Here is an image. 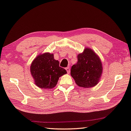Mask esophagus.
Masks as SVG:
<instances>
[{
	"label": "esophagus",
	"mask_w": 131,
	"mask_h": 131,
	"mask_svg": "<svg viewBox=\"0 0 131 131\" xmlns=\"http://www.w3.org/2000/svg\"><path fill=\"white\" fill-rule=\"evenodd\" d=\"M66 70L67 71V73H68V74H69L70 73V67H67V68H66Z\"/></svg>",
	"instance_id": "34e87169"
}]
</instances>
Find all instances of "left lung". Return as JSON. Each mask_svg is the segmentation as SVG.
<instances>
[{
    "label": "left lung",
    "mask_w": 131,
    "mask_h": 131,
    "mask_svg": "<svg viewBox=\"0 0 131 131\" xmlns=\"http://www.w3.org/2000/svg\"><path fill=\"white\" fill-rule=\"evenodd\" d=\"M102 70L99 57L92 49L87 48L78 55V62L72 66L70 74L79 87L91 88L100 81Z\"/></svg>",
    "instance_id": "1"
}]
</instances>
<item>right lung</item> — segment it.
I'll return each mask as SVG.
<instances>
[{
    "label": "right lung",
    "mask_w": 131,
    "mask_h": 131,
    "mask_svg": "<svg viewBox=\"0 0 131 131\" xmlns=\"http://www.w3.org/2000/svg\"><path fill=\"white\" fill-rule=\"evenodd\" d=\"M59 64L52 53L47 52L37 56L30 66V73L37 86L44 89L54 88L59 78L67 73Z\"/></svg>",
    "instance_id": "add662e5"
}]
</instances>
